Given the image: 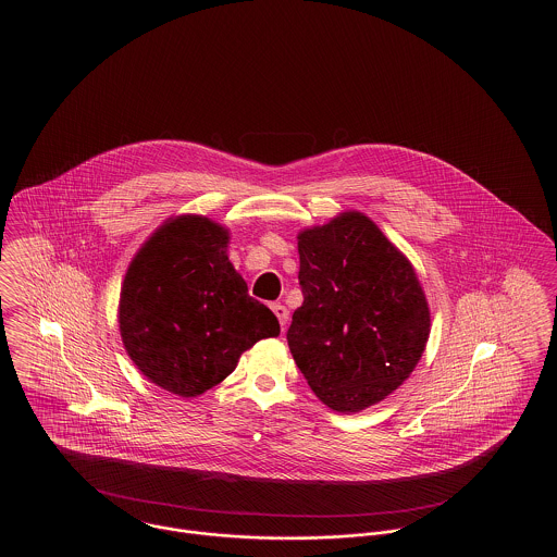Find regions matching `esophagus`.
I'll return each mask as SVG.
<instances>
[{"label": "esophagus", "mask_w": 557, "mask_h": 557, "mask_svg": "<svg viewBox=\"0 0 557 557\" xmlns=\"http://www.w3.org/2000/svg\"><path fill=\"white\" fill-rule=\"evenodd\" d=\"M271 309H273V313L277 315V319H280V325H282V330H284V327H286V323H288V318H290V311H288L282 302L271 305Z\"/></svg>", "instance_id": "obj_1"}]
</instances>
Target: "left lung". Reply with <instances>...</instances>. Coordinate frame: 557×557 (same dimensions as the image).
<instances>
[{
    "instance_id": "8db88e82",
    "label": "left lung",
    "mask_w": 557,
    "mask_h": 557,
    "mask_svg": "<svg viewBox=\"0 0 557 557\" xmlns=\"http://www.w3.org/2000/svg\"><path fill=\"white\" fill-rule=\"evenodd\" d=\"M302 305L288 346L330 409L357 413L416 370L430 309L416 269L363 212L346 211L298 234Z\"/></svg>"
}]
</instances>
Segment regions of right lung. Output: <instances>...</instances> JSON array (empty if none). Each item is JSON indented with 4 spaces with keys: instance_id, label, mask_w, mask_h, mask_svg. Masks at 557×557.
Here are the masks:
<instances>
[{
    "instance_id": "add662e5",
    "label": "right lung",
    "mask_w": 557,
    "mask_h": 557,
    "mask_svg": "<svg viewBox=\"0 0 557 557\" xmlns=\"http://www.w3.org/2000/svg\"><path fill=\"white\" fill-rule=\"evenodd\" d=\"M230 232L202 214L169 219L125 273L119 330L137 370L177 397L223 382L239 355L280 334V321L227 257Z\"/></svg>"
}]
</instances>
